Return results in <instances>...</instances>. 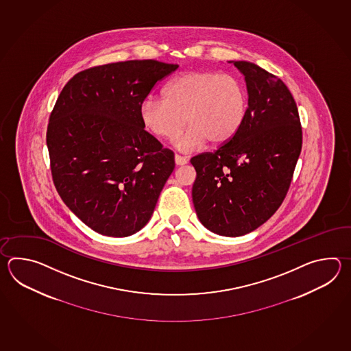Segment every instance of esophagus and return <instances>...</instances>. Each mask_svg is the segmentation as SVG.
I'll return each instance as SVG.
<instances>
[{"label":"esophagus","mask_w":351,"mask_h":351,"mask_svg":"<svg viewBox=\"0 0 351 351\" xmlns=\"http://www.w3.org/2000/svg\"><path fill=\"white\" fill-rule=\"evenodd\" d=\"M174 162H176V165H184L188 163V160H186V158L178 156V154L174 156Z\"/></svg>","instance_id":"1"}]
</instances>
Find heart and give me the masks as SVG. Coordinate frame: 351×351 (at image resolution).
<instances>
[{"instance_id":"b5f03b06","label":"heart","mask_w":351,"mask_h":351,"mask_svg":"<svg viewBox=\"0 0 351 351\" xmlns=\"http://www.w3.org/2000/svg\"><path fill=\"white\" fill-rule=\"evenodd\" d=\"M248 100L236 76L217 71L191 70L176 76L163 91V99L147 97L139 117L147 130L158 138L174 139L182 152H194L206 143L224 144L239 133L246 118Z\"/></svg>"}]
</instances>
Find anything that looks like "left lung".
Segmentation results:
<instances>
[{
    "mask_svg": "<svg viewBox=\"0 0 351 351\" xmlns=\"http://www.w3.org/2000/svg\"><path fill=\"white\" fill-rule=\"evenodd\" d=\"M245 76L248 108L239 133L215 153L191 159L192 199L201 223L239 237L276 212L302 145L298 106L281 79L250 61H228Z\"/></svg>",
    "mask_w": 351,
    "mask_h": 351,
    "instance_id": "obj_1",
    "label": "left lung"
}]
</instances>
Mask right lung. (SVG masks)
Returning <instances> with one entry per match:
<instances>
[{
  "label": "right lung",
  "mask_w": 351,
  "mask_h": 351,
  "mask_svg": "<svg viewBox=\"0 0 351 351\" xmlns=\"http://www.w3.org/2000/svg\"><path fill=\"white\" fill-rule=\"evenodd\" d=\"M177 69L112 62L77 73L61 90L46 134L53 184L93 231L128 237L149 222L174 156L144 130L139 106Z\"/></svg>",
  "instance_id": "right-lung-1"
}]
</instances>
